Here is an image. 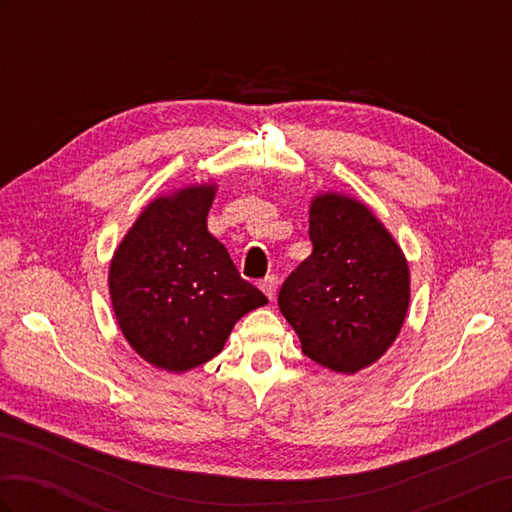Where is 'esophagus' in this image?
Masks as SVG:
<instances>
[{
  "label": "esophagus",
  "instance_id": "obj_1",
  "mask_svg": "<svg viewBox=\"0 0 512 512\" xmlns=\"http://www.w3.org/2000/svg\"><path fill=\"white\" fill-rule=\"evenodd\" d=\"M260 288H262V292L267 294L269 299H275V292H277V277H275V275H267L265 280L260 282Z\"/></svg>",
  "mask_w": 512,
  "mask_h": 512
}]
</instances>
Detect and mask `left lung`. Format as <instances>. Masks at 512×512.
I'll return each mask as SVG.
<instances>
[{
  "mask_svg": "<svg viewBox=\"0 0 512 512\" xmlns=\"http://www.w3.org/2000/svg\"><path fill=\"white\" fill-rule=\"evenodd\" d=\"M312 254L277 305L322 367L354 374L389 350L410 303L406 258L384 226L352 198L324 194L309 211Z\"/></svg>",
  "mask_w": 512,
  "mask_h": 512,
  "instance_id": "left-lung-1",
  "label": "left lung"
}]
</instances>
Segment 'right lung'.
<instances>
[{
    "instance_id": "right-lung-1",
    "label": "right lung",
    "mask_w": 512,
    "mask_h": 512,
    "mask_svg": "<svg viewBox=\"0 0 512 512\" xmlns=\"http://www.w3.org/2000/svg\"><path fill=\"white\" fill-rule=\"evenodd\" d=\"M211 200L213 185L153 200L111 262L123 335L147 363L168 371L213 359L235 322L267 303L207 230Z\"/></svg>"
}]
</instances>
